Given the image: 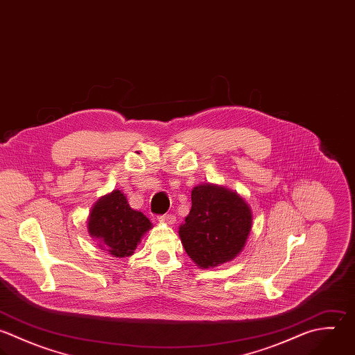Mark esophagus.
<instances>
[{
  "mask_svg": "<svg viewBox=\"0 0 355 355\" xmlns=\"http://www.w3.org/2000/svg\"><path fill=\"white\" fill-rule=\"evenodd\" d=\"M158 219H159L161 222L166 223V225H173V223L176 222V216H175V215H172V214H165V215H161Z\"/></svg>",
  "mask_w": 355,
  "mask_h": 355,
  "instance_id": "obj_1",
  "label": "esophagus"
}]
</instances>
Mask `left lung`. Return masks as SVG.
Here are the masks:
<instances>
[{"label":"left lung","instance_id":"1","mask_svg":"<svg viewBox=\"0 0 355 355\" xmlns=\"http://www.w3.org/2000/svg\"><path fill=\"white\" fill-rule=\"evenodd\" d=\"M251 226V208L240 194L205 183L191 190V209L179 226V237L193 262L208 269L234 259Z\"/></svg>","mask_w":355,"mask_h":355}]
</instances>
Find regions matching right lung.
Wrapping results in <instances>:
<instances>
[{
	"label": "right lung",
	"mask_w": 355,
	"mask_h": 355,
	"mask_svg": "<svg viewBox=\"0 0 355 355\" xmlns=\"http://www.w3.org/2000/svg\"><path fill=\"white\" fill-rule=\"evenodd\" d=\"M151 227L150 219L133 209L121 190L100 197L87 218L89 234L98 240L101 250L118 258L133 255L141 237Z\"/></svg>",
	"instance_id": "right-lung-1"
}]
</instances>
